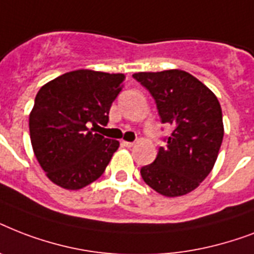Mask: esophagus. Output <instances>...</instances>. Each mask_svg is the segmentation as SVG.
<instances>
[{
  "label": "esophagus",
  "mask_w": 254,
  "mask_h": 254,
  "mask_svg": "<svg viewBox=\"0 0 254 254\" xmlns=\"http://www.w3.org/2000/svg\"><path fill=\"white\" fill-rule=\"evenodd\" d=\"M121 145H123V146H125V147H133V146H134V143L127 142V141H123V142H121Z\"/></svg>",
  "instance_id": "34e87169"
}]
</instances>
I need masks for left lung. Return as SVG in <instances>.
Masks as SVG:
<instances>
[{"label":"left lung","instance_id":"left-lung-1","mask_svg":"<svg viewBox=\"0 0 254 254\" xmlns=\"http://www.w3.org/2000/svg\"><path fill=\"white\" fill-rule=\"evenodd\" d=\"M154 97L163 124L174 127L153 163L141 169L147 186L167 197L191 192L213 169L224 125L219 100L182 69L133 75Z\"/></svg>","mask_w":254,"mask_h":254}]
</instances>
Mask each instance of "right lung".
<instances>
[{
	"label": "right lung",
	"mask_w": 254,
	"mask_h": 254,
	"mask_svg": "<svg viewBox=\"0 0 254 254\" xmlns=\"http://www.w3.org/2000/svg\"><path fill=\"white\" fill-rule=\"evenodd\" d=\"M124 80V73L77 69L39 89L30 112V139L38 162L53 183L80 190L103 175L120 142L88 127L107 125Z\"/></svg>",
	"instance_id": "right-lung-1"
}]
</instances>
